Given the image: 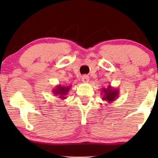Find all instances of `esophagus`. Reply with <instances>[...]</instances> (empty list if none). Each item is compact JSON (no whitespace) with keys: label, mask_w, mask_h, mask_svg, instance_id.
<instances>
[{"label":"esophagus","mask_w":158,"mask_h":158,"mask_svg":"<svg viewBox=\"0 0 158 158\" xmlns=\"http://www.w3.org/2000/svg\"><path fill=\"white\" fill-rule=\"evenodd\" d=\"M88 81H89V77H88V75H83V77H82V82L83 83H88Z\"/></svg>","instance_id":"obj_1"}]
</instances>
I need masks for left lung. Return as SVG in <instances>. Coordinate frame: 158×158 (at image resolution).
<instances>
[{"mask_svg":"<svg viewBox=\"0 0 158 158\" xmlns=\"http://www.w3.org/2000/svg\"><path fill=\"white\" fill-rule=\"evenodd\" d=\"M119 90L117 88L112 87L109 85L106 88H103L101 89V96L102 100L106 101L108 103H112L118 97Z\"/></svg>","mask_w":158,"mask_h":158,"instance_id":"8db88e82","label":"left lung"}]
</instances>
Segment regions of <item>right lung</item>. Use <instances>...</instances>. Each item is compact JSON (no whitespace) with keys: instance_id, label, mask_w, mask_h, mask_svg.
Wrapping results in <instances>:
<instances>
[{"instance_id":"1","label":"right lung","mask_w":158,"mask_h":158,"mask_svg":"<svg viewBox=\"0 0 158 158\" xmlns=\"http://www.w3.org/2000/svg\"><path fill=\"white\" fill-rule=\"evenodd\" d=\"M72 88V85H57L55 88L52 89V94L56 96H58V98L61 99V100H64V99L67 98V95L70 91V88Z\"/></svg>"}]
</instances>
